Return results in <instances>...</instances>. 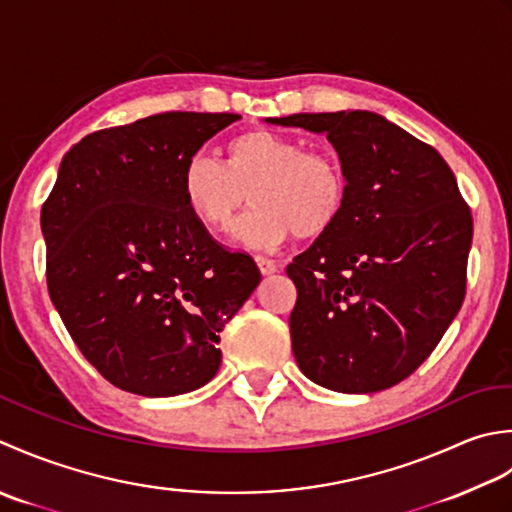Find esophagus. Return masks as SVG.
Wrapping results in <instances>:
<instances>
[{
	"label": "esophagus",
	"mask_w": 512,
	"mask_h": 512,
	"mask_svg": "<svg viewBox=\"0 0 512 512\" xmlns=\"http://www.w3.org/2000/svg\"><path fill=\"white\" fill-rule=\"evenodd\" d=\"M256 265H258L260 274H263V276H271V274H276V271H278V265L274 263V260H269L265 256H256Z\"/></svg>",
	"instance_id": "obj_1"
}]
</instances>
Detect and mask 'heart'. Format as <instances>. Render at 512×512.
I'll return each mask as SVG.
<instances>
[{
  "instance_id": "heart-1",
  "label": "heart",
  "mask_w": 512,
  "mask_h": 512,
  "mask_svg": "<svg viewBox=\"0 0 512 512\" xmlns=\"http://www.w3.org/2000/svg\"><path fill=\"white\" fill-rule=\"evenodd\" d=\"M252 196L232 236L256 249H274L291 236L329 232L347 203V176L327 152L271 130H249L229 143L227 163L198 150L185 161L183 194L201 221L221 229Z\"/></svg>"
}]
</instances>
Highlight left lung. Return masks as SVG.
<instances>
[{"instance_id":"obj_1","label":"left lung","mask_w":512,"mask_h":512,"mask_svg":"<svg viewBox=\"0 0 512 512\" xmlns=\"http://www.w3.org/2000/svg\"><path fill=\"white\" fill-rule=\"evenodd\" d=\"M269 121L327 134L347 176L336 225L287 267L298 367L331 391L389 389L431 356L462 307L471 207L440 152L380 114Z\"/></svg>"}]
</instances>
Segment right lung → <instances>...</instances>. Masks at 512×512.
<instances>
[{
	"label": "right lung",
	"instance_id": "right-lung-1",
	"mask_svg": "<svg viewBox=\"0 0 512 512\" xmlns=\"http://www.w3.org/2000/svg\"><path fill=\"white\" fill-rule=\"evenodd\" d=\"M238 114L163 112L83 137L41 207L52 305L114 387L168 398L210 382L221 331L260 283L207 232L185 161Z\"/></svg>",
	"mask_w": 512,
	"mask_h": 512
}]
</instances>
